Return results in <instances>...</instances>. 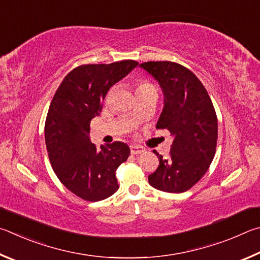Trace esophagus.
Wrapping results in <instances>:
<instances>
[{
	"instance_id": "esophagus-1",
	"label": "esophagus",
	"mask_w": 260,
	"mask_h": 260,
	"mask_svg": "<svg viewBox=\"0 0 260 260\" xmlns=\"http://www.w3.org/2000/svg\"><path fill=\"white\" fill-rule=\"evenodd\" d=\"M130 151L131 154H135V155H137V154H142L144 153L146 149H145L143 146H139V145H133V146L130 147Z\"/></svg>"
}]
</instances>
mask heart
Returning a JSON list of instances; mask_svg holds the SVG:
<instances>
[{"mask_svg": "<svg viewBox=\"0 0 260 260\" xmlns=\"http://www.w3.org/2000/svg\"><path fill=\"white\" fill-rule=\"evenodd\" d=\"M149 88H154V86L151 83H147V82H142V83H139L138 88H137V92L138 91H142L145 89H149Z\"/></svg>", "mask_w": 260, "mask_h": 260, "instance_id": "b5f03b06", "label": "heart"}]
</instances>
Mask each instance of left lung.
<instances>
[{
	"mask_svg": "<svg viewBox=\"0 0 260 260\" xmlns=\"http://www.w3.org/2000/svg\"><path fill=\"white\" fill-rule=\"evenodd\" d=\"M139 66L158 82L165 95L156 127L169 130L174 138L168 158L154 151L160 165L148 176V183L163 192H186L202 178L215 156V108L201 81L188 68L172 61H148Z\"/></svg>",
	"mask_w": 260,
	"mask_h": 260,
	"instance_id": "obj_1",
	"label": "left lung"
}]
</instances>
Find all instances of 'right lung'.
Masks as SVG:
<instances>
[{
	"mask_svg": "<svg viewBox=\"0 0 260 260\" xmlns=\"http://www.w3.org/2000/svg\"><path fill=\"white\" fill-rule=\"evenodd\" d=\"M137 65L122 60L76 67L50 104L44 126L50 163L62 185L85 201H102L118 189L115 171L130 148L122 142L97 148L90 140V122L102 112L109 88Z\"/></svg>",
	"mask_w": 260,
	"mask_h": 260,
	"instance_id": "right-lung-1",
	"label": "right lung"
}]
</instances>
